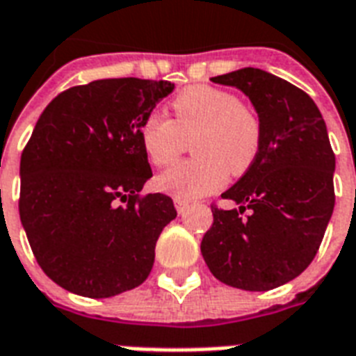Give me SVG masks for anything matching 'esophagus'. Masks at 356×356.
<instances>
[{
    "instance_id": "esophagus-1",
    "label": "esophagus",
    "mask_w": 356,
    "mask_h": 356,
    "mask_svg": "<svg viewBox=\"0 0 356 356\" xmlns=\"http://www.w3.org/2000/svg\"><path fill=\"white\" fill-rule=\"evenodd\" d=\"M175 206L178 213H186V209L189 208V202H187V200H181V198H175Z\"/></svg>"
}]
</instances>
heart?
I'll return each instance as SVG.
<instances>
[{
	"label": "heart",
	"mask_w": 356,
	"mask_h": 356,
	"mask_svg": "<svg viewBox=\"0 0 356 356\" xmlns=\"http://www.w3.org/2000/svg\"><path fill=\"white\" fill-rule=\"evenodd\" d=\"M172 120L148 115L140 122L139 139L148 161L156 167L172 163L191 140L197 156L172 165L158 176V187L176 198L202 197L217 191L230 175L250 169L261 147L258 113L230 90L191 85L170 102Z\"/></svg>",
	"instance_id": "obj_1"
}]
</instances>
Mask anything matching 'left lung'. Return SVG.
Instances as JSON below:
<instances>
[{"label":"left lung","instance_id":"left-lung-1","mask_svg":"<svg viewBox=\"0 0 356 356\" xmlns=\"http://www.w3.org/2000/svg\"><path fill=\"white\" fill-rule=\"evenodd\" d=\"M211 81L249 96L261 122V147L250 169L221 195L239 209L211 204L213 225L200 250L222 284L273 290L310 266L334 209V152L327 126L305 90L260 68Z\"/></svg>","mask_w":356,"mask_h":356}]
</instances>
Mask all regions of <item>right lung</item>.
Segmentation results:
<instances>
[{"mask_svg":"<svg viewBox=\"0 0 356 356\" xmlns=\"http://www.w3.org/2000/svg\"><path fill=\"white\" fill-rule=\"evenodd\" d=\"M172 89L98 79L63 90L38 118L22 152L18 209L38 266L60 288L102 299L152 271L176 209L167 195H139L152 176L139 128Z\"/></svg>","mask_w":356,"mask_h":356,"instance_id":"1","label":"right lung"}]
</instances>
